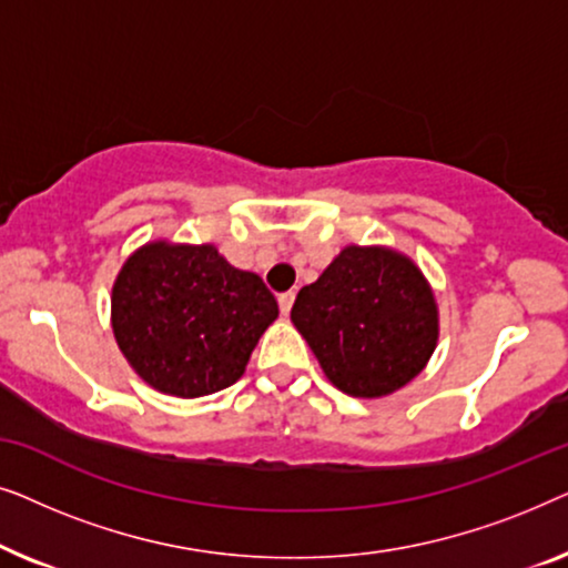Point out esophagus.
Segmentation results:
<instances>
[{"label": "esophagus", "mask_w": 568, "mask_h": 568, "mask_svg": "<svg viewBox=\"0 0 568 568\" xmlns=\"http://www.w3.org/2000/svg\"><path fill=\"white\" fill-rule=\"evenodd\" d=\"M292 305H294V292H284V294H278V310H282L284 315H290Z\"/></svg>", "instance_id": "obj_1"}]
</instances>
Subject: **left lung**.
Here are the masks:
<instances>
[{"label":"left lung","instance_id":"1","mask_svg":"<svg viewBox=\"0 0 568 568\" xmlns=\"http://www.w3.org/2000/svg\"><path fill=\"white\" fill-rule=\"evenodd\" d=\"M292 323L325 377L354 398H379L414 379L437 346L434 294L406 255L348 245L302 286Z\"/></svg>","mask_w":568,"mask_h":568}]
</instances>
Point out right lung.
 I'll list each match as a JSON object with an SVG mask.
<instances>
[{
  "instance_id": "1",
  "label": "right lung",
  "mask_w": 568,
  "mask_h": 568,
  "mask_svg": "<svg viewBox=\"0 0 568 568\" xmlns=\"http://www.w3.org/2000/svg\"><path fill=\"white\" fill-rule=\"evenodd\" d=\"M113 333L136 375L178 398L243 377L278 305L261 276L230 266L214 245L150 243L113 284Z\"/></svg>"
}]
</instances>
